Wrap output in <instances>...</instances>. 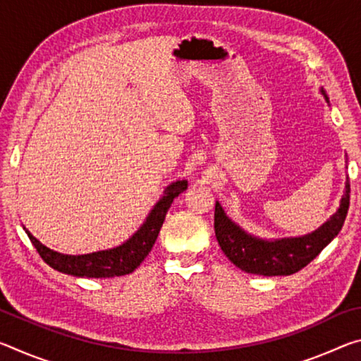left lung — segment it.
I'll return each mask as SVG.
<instances>
[{
  "mask_svg": "<svg viewBox=\"0 0 361 361\" xmlns=\"http://www.w3.org/2000/svg\"><path fill=\"white\" fill-rule=\"evenodd\" d=\"M320 94L329 105L325 89ZM350 202V183L345 178L344 194L339 209L319 229L298 237H282V239H261L242 229L226 215L221 204H215V235L228 259L243 272L258 276H291L301 271L339 234L347 216Z\"/></svg>",
  "mask_w": 361,
  "mask_h": 361,
  "instance_id": "left-lung-1",
  "label": "left lung"
}]
</instances>
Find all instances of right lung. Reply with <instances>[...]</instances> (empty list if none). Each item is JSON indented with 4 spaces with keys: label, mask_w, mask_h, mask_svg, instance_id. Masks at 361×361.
Instances as JSON below:
<instances>
[{
    "label": "right lung",
    "mask_w": 361,
    "mask_h": 361,
    "mask_svg": "<svg viewBox=\"0 0 361 361\" xmlns=\"http://www.w3.org/2000/svg\"><path fill=\"white\" fill-rule=\"evenodd\" d=\"M186 189V180H178L173 181L172 185H169L161 195V199L157 200L148 213L143 224L133 232L129 239L122 242L118 247L100 250V252L85 255L59 253L56 250L42 245L25 226H23V229H25L28 239L32 240L41 258L59 272L68 274V276L73 277L85 279H109L127 276V274H132L135 271L146 256H148L152 245H154L159 231L162 228V223L166 219V215L170 205L173 202V199L178 197Z\"/></svg>",
    "instance_id": "right-lung-1"
}]
</instances>
